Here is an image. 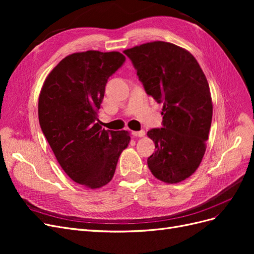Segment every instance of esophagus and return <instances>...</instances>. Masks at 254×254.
Returning <instances> with one entry per match:
<instances>
[{"mask_svg": "<svg viewBox=\"0 0 254 254\" xmlns=\"http://www.w3.org/2000/svg\"><path fill=\"white\" fill-rule=\"evenodd\" d=\"M132 135H133V136L142 137V136L145 135V131H144V130H140V131H132Z\"/></svg>", "mask_w": 254, "mask_h": 254, "instance_id": "obj_1", "label": "esophagus"}]
</instances>
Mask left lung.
<instances>
[{
    "instance_id": "8db88e82",
    "label": "left lung",
    "mask_w": 254,
    "mask_h": 254,
    "mask_svg": "<svg viewBox=\"0 0 254 254\" xmlns=\"http://www.w3.org/2000/svg\"><path fill=\"white\" fill-rule=\"evenodd\" d=\"M124 54L146 93L163 103V127L147 132L156 146L149 170L161 181L179 183L196 172L206 149L213 104L205 75L189 51L170 42L144 43Z\"/></svg>"
}]
</instances>
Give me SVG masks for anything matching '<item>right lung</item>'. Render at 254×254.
Wrapping results in <instances>:
<instances>
[{
	"mask_svg": "<svg viewBox=\"0 0 254 254\" xmlns=\"http://www.w3.org/2000/svg\"><path fill=\"white\" fill-rule=\"evenodd\" d=\"M125 59L120 52L71 54L53 68L40 92L42 132L64 173L84 188L108 184L130 142L125 130L102 129L97 115L106 83Z\"/></svg>",
	"mask_w": 254,
	"mask_h": 254,
	"instance_id": "right-lung-1",
	"label": "right lung"
}]
</instances>
